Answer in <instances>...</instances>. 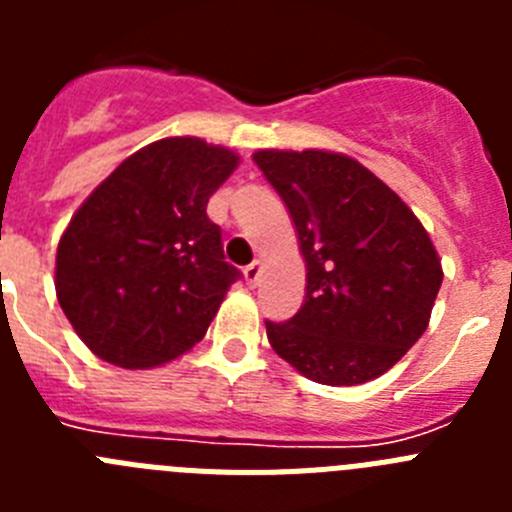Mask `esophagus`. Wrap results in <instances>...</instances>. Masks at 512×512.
I'll list each match as a JSON object with an SVG mask.
<instances>
[{
    "mask_svg": "<svg viewBox=\"0 0 512 512\" xmlns=\"http://www.w3.org/2000/svg\"><path fill=\"white\" fill-rule=\"evenodd\" d=\"M243 277H246L248 287H256L261 279V261H253V264H248L246 269H243Z\"/></svg>",
    "mask_w": 512,
    "mask_h": 512,
    "instance_id": "1",
    "label": "esophagus"
}]
</instances>
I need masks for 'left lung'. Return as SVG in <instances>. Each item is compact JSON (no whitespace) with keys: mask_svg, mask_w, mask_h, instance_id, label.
Masks as SVG:
<instances>
[{"mask_svg":"<svg viewBox=\"0 0 512 512\" xmlns=\"http://www.w3.org/2000/svg\"><path fill=\"white\" fill-rule=\"evenodd\" d=\"M253 161L287 205L307 264L305 302L266 320L271 348L330 387L377 379L428 328L443 282L431 238L369 169L328 151H259Z\"/></svg>","mask_w":512,"mask_h":512,"instance_id":"obj_1","label":"left lung"}]
</instances>
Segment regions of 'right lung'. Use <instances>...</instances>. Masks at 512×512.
Wrapping results in <instances>:
<instances>
[{
	"label": "right lung",
	"mask_w": 512,
	"mask_h": 512,
	"mask_svg": "<svg viewBox=\"0 0 512 512\" xmlns=\"http://www.w3.org/2000/svg\"><path fill=\"white\" fill-rule=\"evenodd\" d=\"M238 156L164 138L125 158L71 217L56 253L61 310L99 359L158 366L200 343L241 271L207 202Z\"/></svg>",
	"instance_id": "obj_1"
}]
</instances>
